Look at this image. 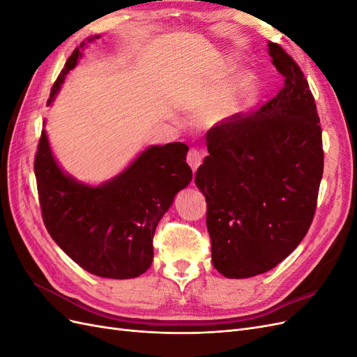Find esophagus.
<instances>
[{
	"label": "esophagus",
	"mask_w": 357,
	"mask_h": 357,
	"mask_svg": "<svg viewBox=\"0 0 357 357\" xmlns=\"http://www.w3.org/2000/svg\"><path fill=\"white\" fill-rule=\"evenodd\" d=\"M186 160H188L189 167L192 168V171L195 172V171L198 169V167L202 164V155L198 152V150H195V149H190V150H189V153H188Z\"/></svg>",
	"instance_id": "34e87169"
}]
</instances>
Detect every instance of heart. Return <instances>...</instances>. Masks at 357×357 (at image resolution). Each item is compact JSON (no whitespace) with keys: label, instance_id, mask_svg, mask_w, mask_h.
<instances>
[{"label":"heart","instance_id":"heart-1","mask_svg":"<svg viewBox=\"0 0 357 357\" xmlns=\"http://www.w3.org/2000/svg\"><path fill=\"white\" fill-rule=\"evenodd\" d=\"M231 62H228L229 66ZM253 89V75L244 74L236 80L232 89L225 93L213 96L205 101L199 112V121L202 125L214 128L223 123H228L232 119L240 114L243 110V102L247 93Z\"/></svg>","mask_w":357,"mask_h":357}]
</instances>
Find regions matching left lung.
Segmentation results:
<instances>
[{
	"label": "left lung",
	"instance_id": "obj_1",
	"mask_svg": "<svg viewBox=\"0 0 357 357\" xmlns=\"http://www.w3.org/2000/svg\"><path fill=\"white\" fill-rule=\"evenodd\" d=\"M283 89L207 134L195 176L207 202L211 261L226 278L264 274L304 240L323 176L321 128L301 68L268 41Z\"/></svg>",
	"mask_w": 357,
	"mask_h": 357
}]
</instances>
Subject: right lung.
<instances>
[{
	"mask_svg": "<svg viewBox=\"0 0 357 357\" xmlns=\"http://www.w3.org/2000/svg\"><path fill=\"white\" fill-rule=\"evenodd\" d=\"M96 38L100 36L88 43ZM88 43L83 41L66 62L47 105ZM188 150L183 143L149 146L117 176L93 186L61 168L43 129L34 171L43 220L53 241L93 275L125 280L146 273L153 262L156 226L192 180Z\"/></svg>",
	"mask_w": 357,
	"mask_h": 357,
	"instance_id": "obj_1",
	"label": "right lung"
}]
</instances>
